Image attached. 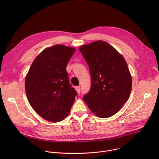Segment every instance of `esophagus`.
I'll use <instances>...</instances> for the list:
<instances>
[{
    "label": "esophagus",
    "mask_w": 159,
    "mask_h": 159,
    "mask_svg": "<svg viewBox=\"0 0 159 159\" xmlns=\"http://www.w3.org/2000/svg\"><path fill=\"white\" fill-rule=\"evenodd\" d=\"M75 90H77V92L78 94H80V86L75 87Z\"/></svg>",
    "instance_id": "34e87169"
}]
</instances>
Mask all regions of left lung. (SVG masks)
<instances>
[{"label":"left lung","mask_w":159,"mask_h":159,"mask_svg":"<svg viewBox=\"0 0 159 159\" xmlns=\"http://www.w3.org/2000/svg\"><path fill=\"white\" fill-rule=\"evenodd\" d=\"M79 49L91 77L90 89L83 99L98 117H111L120 110L131 93L132 80L126 61L104 41L82 45Z\"/></svg>","instance_id":"left-lung-1"}]
</instances>
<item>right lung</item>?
<instances>
[{
  "label": "right lung",
  "mask_w": 159,
  "mask_h": 159,
  "mask_svg": "<svg viewBox=\"0 0 159 159\" xmlns=\"http://www.w3.org/2000/svg\"><path fill=\"white\" fill-rule=\"evenodd\" d=\"M75 48L56 44L34 60L25 80L28 101L44 120L56 123L65 118L77 95L69 83L66 66Z\"/></svg>",
  "instance_id": "obj_1"
}]
</instances>
